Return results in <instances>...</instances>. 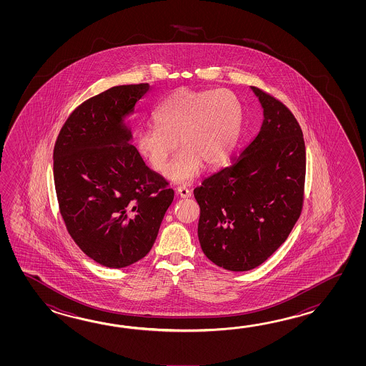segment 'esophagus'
<instances>
[{"instance_id": "34e87169", "label": "esophagus", "mask_w": 366, "mask_h": 366, "mask_svg": "<svg viewBox=\"0 0 366 366\" xmlns=\"http://www.w3.org/2000/svg\"><path fill=\"white\" fill-rule=\"evenodd\" d=\"M177 194H179L182 199H187L191 196V191L187 187H178L177 188Z\"/></svg>"}]
</instances>
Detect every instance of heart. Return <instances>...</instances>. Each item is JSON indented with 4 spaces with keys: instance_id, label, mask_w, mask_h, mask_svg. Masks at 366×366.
I'll return each mask as SVG.
<instances>
[{
    "instance_id": "b5f03b06",
    "label": "heart",
    "mask_w": 366,
    "mask_h": 366,
    "mask_svg": "<svg viewBox=\"0 0 366 366\" xmlns=\"http://www.w3.org/2000/svg\"><path fill=\"white\" fill-rule=\"evenodd\" d=\"M242 117L241 102L233 92L182 87L153 111L157 125L137 131L136 148L154 172H162L178 141L182 149L164 175L175 183H187L202 164L216 167L232 156L239 140Z\"/></svg>"
}]
</instances>
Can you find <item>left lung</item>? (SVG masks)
<instances>
[{"label":"left lung","instance_id":"obj_1","mask_svg":"<svg viewBox=\"0 0 366 366\" xmlns=\"http://www.w3.org/2000/svg\"><path fill=\"white\" fill-rule=\"evenodd\" d=\"M251 90L263 109L260 131L233 164L194 189L202 252L234 272L264 263L288 238L304 202L301 127L280 101L254 86Z\"/></svg>","mask_w":366,"mask_h":366}]
</instances>
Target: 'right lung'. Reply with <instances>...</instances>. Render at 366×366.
Segmentation results:
<instances>
[{
	"instance_id": "add662e5",
	"label": "right lung",
	"mask_w": 366,
	"mask_h": 366,
	"mask_svg": "<svg viewBox=\"0 0 366 366\" xmlns=\"http://www.w3.org/2000/svg\"><path fill=\"white\" fill-rule=\"evenodd\" d=\"M149 84L114 86L71 112L54 150L56 194L78 247L97 263L124 268L156 242L174 191L150 170L127 117Z\"/></svg>"
}]
</instances>
